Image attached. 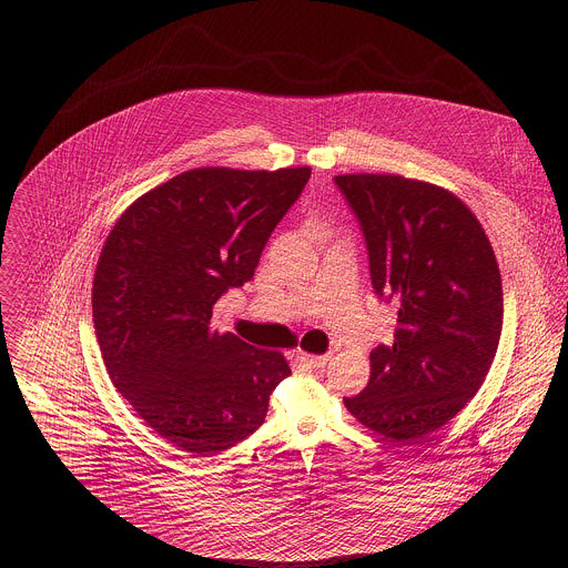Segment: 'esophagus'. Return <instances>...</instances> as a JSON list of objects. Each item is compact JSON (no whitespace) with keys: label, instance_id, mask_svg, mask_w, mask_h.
I'll return each instance as SVG.
<instances>
[{"label":"esophagus","instance_id":"obj_1","mask_svg":"<svg viewBox=\"0 0 568 568\" xmlns=\"http://www.w3.org/2000/svg\"><path fill=\"white\" fill-rule=\"evenodd\" d=\"M298 359H301L303 364H307L310 368H326V366L331 364L333 355H331V353H328V355H307V353H301Z\"/></svg>","mask_w":568,"mask_h":568}]
</instances>
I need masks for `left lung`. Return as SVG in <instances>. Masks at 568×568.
Listing matches in <instances>:
<instances>
[{
	"label": "left lung",
	"instance_id": "obj_1",
	"mask_svg": "<svg viewBox=\"0 0 568 568\" xmlns=\"http://www.w3.org/2000/svg\"><path fill=\"white\" fill-rule=\"evenodd\" d=\"M366 240L375 294L397 305L390 346L346 409L375 434L414 443L449 423L488 375L504 287L488 235L449 191L399 175H337Z\"/></svg>",
	"mask_w": 568,
	"mask_h": 568
}]
</instances>
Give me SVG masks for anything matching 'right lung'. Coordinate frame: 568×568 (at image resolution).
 Here are the masks:
<instances>
[{"label": "right lung", "mask_w": 568, "mask_h": 568, "mask_svg": "<svg viewBox=\"0 0 568 568\" xmlns=\"http://www.w3.org/2000/svg\"><path fill=\"white\" fill-rule=\"evenodd\" d=\"M310 173L195 169L141 195L105 240L92 290L103 362L145 425L191 456L254 434L292 373L278 351L211 331V316L254 278Z\"/></svg>", "instance_id": "1"}]
</instances>
